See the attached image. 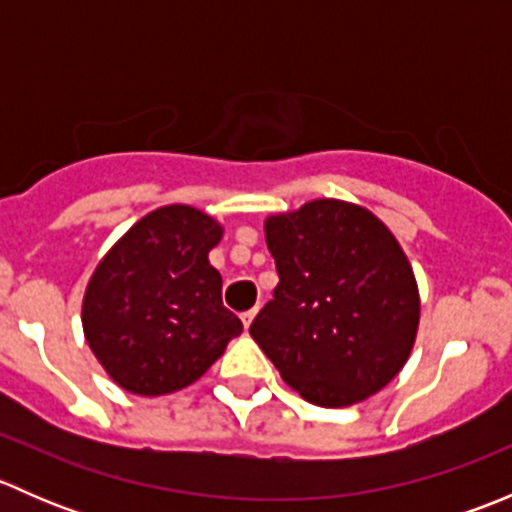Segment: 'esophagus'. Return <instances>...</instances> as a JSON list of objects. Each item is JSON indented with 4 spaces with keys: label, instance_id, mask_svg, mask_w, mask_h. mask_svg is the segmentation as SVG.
I'll use <instances>...</instances> for the list:
<instances>
[{
    "label": "esophagus",
    "instance_id": "1",
    "mask_svg": "<svg viewBox=\"0 0 512 512\" xmlns=\"http://www.w3.org/2000/svg\"><path fill=\"white\" fill-rule=\"evenodd\" d=\"M255 314H257V309H250V312H242V314H240V319H242V327H245V329H250V324H252V319H255Z\"/></svg>",
    "mask_w": 512,
    "mask_h": 512
}]
</instances>
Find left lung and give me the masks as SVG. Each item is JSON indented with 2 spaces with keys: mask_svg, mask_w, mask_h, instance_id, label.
<instances>
[{
  "mask_svg": "<svg viewBox=\"0 0 512 512\" xmlns=\"http://www.w3.org/2000/svg\"><path fill=\"white\" fill-rule=\"evenodd\" d=\"M277 282L250 334L309 404L342 409L384 389L414 349L421 299L409 257L366 208L334 198L270 215Z\"/></svg>",
  "mask_w": 512,
  "mask_h": 512,
  "instance_id": "left-lung-1",
  "label": "left lung"
}]
</instances>
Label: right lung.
I'll return each mask as SVG.
<instances>
[{
  "instance_id": "right-lung-1",
  "label": "right lung",
  "mask_w": 512,
  "mask_h": 512,
  "mask_svg": "<svg viewBox=\"0 0 512 512\" xmlns=\"http://www.w3.org/2000/svg\"><path fill=\"white\" fill-rule=\"evenodd\" d=\"M223 225L190 205L138 220L103 255L81 304L84 337L121 389L163 396L198 381L242 332L208 252Z\"/></svg>"
}]
</instances>
